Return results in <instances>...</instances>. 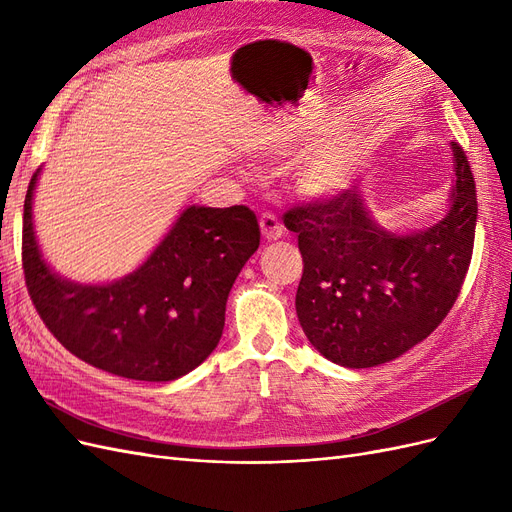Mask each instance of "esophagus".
<instances>
[{"label": "esophagus", "instance_id": "esophagus-1", "mask_svg": "<svg viewBox=\"0 0 512 512\" xmlns=\"http://www.w3.org/2000/svg\"><path fill=\"white\" fill-rule=\"evenodd\" d=\"M258 222H260L262 237H265L267 241H275V239H280V237H282L284 226L280 224V220H277L273 213H269V211L260 213V220H258Z\"/></svg>", "mask_w": 512, "mask_h": 512}]
</instances>
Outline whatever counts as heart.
<instances>
[{"instance_id":"1","label":"heart","mask_w":512,"mask_h":512,"mask_svg":"<svg viewBox=\"0 0 512 512\" xmlns=\"http://www.w3.org/2000/svg\"><path fill=\"white\" fill-rule=\"evenodd\" d=\"M363 147L354 136L335 134L324 138L303 160L297 173V188L305 196H329L342 190L352 170L359 166Z\"/></svg>"}]
</instances>
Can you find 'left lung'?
Masks as SVG:
<instances>
[{"instance_id": "obj_1", "label": "left lung", "mask_w": 512, "mask_h": 512, "mask_svg": "<svg viewBox=\"0 0 512 512\" xmlns=\"http://www.w3.org/2000/svg\"><path fill=\"white\" fill-rule=\"evenodd\" d=\"M453 156L451 211L414 235L378 228L354 188L286 209L303 256L297 316L329 361L352 369L393 361L451 312L470 269L478 213L472 168L455 141Z\"/></svg>"}]
</instances>
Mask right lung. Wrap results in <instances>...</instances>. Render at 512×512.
Segmentation results:
<instances>
[{
  "instance_id": "1",
  "label": "right lung",
  "mask_w": 512,
  "mask_h": 512,
  "mask_svg": "<svg viewBox=\"0 0 512 512\" xmlns=\"http://www.w3.org/2000/svg\"><path fill=\"white\" fill-rule=\"evenodd\" d=\"M29 181L23 211V273L38 316L81 361L121 378L168 382L218 346L228 292L260 245L254 211L190 207L145 265L106 286L57 277L42 260Z\"/></svg>"
}]
</instances>
